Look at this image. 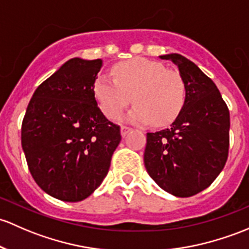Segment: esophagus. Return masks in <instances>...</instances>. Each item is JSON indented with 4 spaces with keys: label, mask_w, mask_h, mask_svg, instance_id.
<instances>
[{
    "label": "esophagus",
    "mask_w": 249,
    "mask_h": 249,
    "mask_svg": "<svg viewBox=\"0 0 249 249\" xmlns=\"http://www.w3.org/2000/svg\"><path fill=\"white\" fill-rule=\"evenodd\" d=\"M131 127L130 126H126V125H123L122 127H120V132H122V136L123 137H125V136L127 135V133H129L130 131H131Z\"/></svg>",
    "instance_id": "esophagus-1"
}]
</instances>
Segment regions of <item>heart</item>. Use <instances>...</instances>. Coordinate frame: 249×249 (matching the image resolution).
<instances>
[{"label": "heart", "mask_w": 249, "mask_h": 249, "mask_svg": "<svg viewBox=\"0 0 249 249\" xmlns=\"http://www.w3.org/2000/svg\"><path fill=\"white\" fill-rule=\"evenodd\" d=\"M112 75H98L93 83L94 96L109 119H117L132 99L136 105L127 114L130 122L167 125L186 101L184 78L160 62L136 57L113 65Z\"/></svg>", "instance_id": "1"}]
</instances>
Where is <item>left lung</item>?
I'll use <instances>...</instances> for the list:
<instances>
[{"instance_id":"8db88e82","label":"left lung","mask_w":249,"mask_h":249,"mask_svg":"<svg viewBox=\"0 0 249 249\" xmlns=\"http://www.w3.org/2000/svg\"><path fill=\"white\" fill-rule=\"evenodd\" d=\"M179 68L186 101L171 127L146 133L144 164L162 190L191 197L208 188L224 168L229 153L230 116L210 77L178 53L164 54Z\"/></svg>"}]
</instances>
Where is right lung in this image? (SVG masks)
<instances>
[{
  "label": "right lung",
  "instance_id": "1",
  "mask_svg": "<svg viewBox=\"0 0 249 249\" xmlns=\"http://www.w3.org/2000/svg\"><path fill=\"white\" fill-rule=\"evenodd\" d=\"M101 59L72 58L36 88L21 125L28 169L51 197L80 201L103 182L120 126L106 119L93 83Z\"/></svg>",
  "mask_w": 249,
  "mask_h": 249
}]
</instances>
